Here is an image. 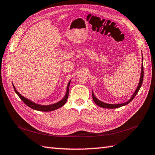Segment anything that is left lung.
Returning a JSON list of instances; mask_svg holds the SVG:
<instances>
[{
	"label": "left lung",
	"mask_w": 155,
	"mask_h": 155,
	"mask_svg": "<svg viewBox=\"0 0 155 155\" xmlns=\"http://www.w3.org/2000/svg\"><path fill=\"white\" fill-rule=\"evenodd\" d=\"M143 77H144V71H143V64H142V71H141V74H140V81H139V85H138L137 89H136L135 92H134V93L133 94L132 97H131L130 99L128 101H127V103H123V104H111L104 103H103V102H101L99 100H98L97 98L95 97V96L93 94H93H92V96H93V99L94 103H96V104H97L98 106H99L101 107H103V108H116L120 107L122 106H124V105H126V104L129 103L130 102L132 101L134 97H135L137 94L138 93V92L139 91L141 86H142L143 81Z\"/></svg>",
	"instance_id": "1"
}]
</instances>
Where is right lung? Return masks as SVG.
<instances>
[{"mask_svg":"<svg viewBox=\"0 0 155 155\" xmlns=\"http://www.w3.org/2000/svg\"><path fill=\"white\" fill-rule=\"evenodd\" d=\"M70 83L71 81H69V83L68 84L67 86V93H66V95L65 97H64V98L62 100H61V101L58 102L57 103H55L53 104H51V105H46V106H44V105H41V104H35L33 102H32L31 101L28 100L27 98H25L23 96L20 94L16 90V88L15 87L14 85H13V88H14L15 93L17 94L18 96L20 97V98L24 102L25 104H26L29 107H31V108L34 110H39V111H44V112H48V111H52V110H54L57 108H60L61 107L63 106V105L65 104L66 102L67 101V98L68 97V93H69V85H70Z\"/></svg>","mask_w":155,"mask_h":155,"instance_id":"right-lung-1","label":"right lung"}]
</instances>
